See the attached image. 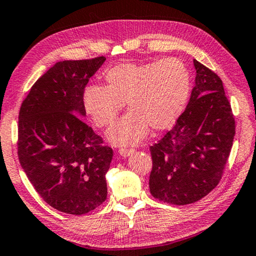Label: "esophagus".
<instances>
[{
    "label": "esophagus",
    "instance_id": "esophagus-1",
    "mask_svg": "<svg viewBox=\"0 0 256 256\" xmlns=\"http://www.w3.org/2000/svg\"><path fill=\"white\" fill-rule=\"evenodd\" d=\"M134 152V150L133 149H128V148H120L118 149V154L122 157H128L130 155H132V154Z\"/></svg>",
    "mask_w": 256,
    "mask_h": 256
}]
</instances>
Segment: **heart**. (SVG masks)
<instances>
[{
    "label": "heart",
    "instance_id": "obj_1",
    "mask_svg": "<svg viewBox=\"0 0 256 256\" xmlns=\"http://www.w3.org/2000/svg\"><path fill=\"white\" fill-rule=\"evenodd\" d=\"M104 86L85 88V110L99 128L116 120L126 102L130 112L109 128L116 144H134L148 134L149 128H172L184 110L190 90V75L184 64L166 58L144 64L122 62L104 72Z\"/></svg>",
    "mask_w": 256,
    "mask_h": 256
}]
</instances>
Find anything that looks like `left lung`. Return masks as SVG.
Here are the masks:
<instances>
[{"mask_svg":"<svg viewBox=\"0 0 256 256\" xmlns=\"http://www.w3.org/2000/svg\"><path fill=\"white\" fill-rule=\"evenodd\" d=\"M196 80L186 110L172 130L150 146V192L158 200L186 205L220 182L236 133L220 77L194 60Z\"/></svg>","mask_w":256,"mask_h":256,"instance_id":"8db88e82","label":"left lung"}]
</instances>
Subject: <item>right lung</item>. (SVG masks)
Wrapping results in <instances>:
<instances>
[{
  "mask_svg": "<svg viewBox=\"0 0 256 256\" xmlns=\"http://www.w3.org/2000/svg\"><path fill=\"white\" fill-rule=\"evenodd\" d=\"M104 56L56 62L32 86L19 112L18 157L28 180L52 208L82 216L107 198L112 149L80 118L83 94Z\"/></svg>",
  "mask_w": 256,
  "mask_h": 256,
  "instance_id": "1",
  "label": "right lung"
}]
</instances>
